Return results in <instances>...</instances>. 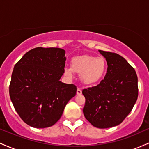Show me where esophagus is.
Masks as SVG:
<instances>
[{"label": "esophagus", "mask_w": 149, "mask_h": 149, "mask_svg": "<svg viewBox=\"0 0 149 149\" xmlns=\"http://www.w3.org/2000/svg\"><path fill=\"white\" fill-rule=\"evenodd\" d=\"M76 94L78 95H81L82 94V90H81V89L80 88H78V90H77V92H76Z\"/></svg>", "instance_id": "esophagus-1"}]
</instances>
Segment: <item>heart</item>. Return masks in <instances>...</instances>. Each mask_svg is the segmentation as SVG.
<instances>
[{
  "label": "heart",
  "instance_id": "obj_1",
  "mask_svg": "<svg viewBox=\"0 0 149 149\" xmlns=\"http://www.w3.org/2000/svg\"><path fill=\"white\" fill-rule=\"evenodd\" d=\"M107 64L103 57L82 55L71 59V69L66 68L65 74L71 77L73 73L80 74L81 81L85 85H95L103 78L107 71Z\"/></svg>",
  "mask_w": 149,
  "mask_h": 149
}]
</instances>
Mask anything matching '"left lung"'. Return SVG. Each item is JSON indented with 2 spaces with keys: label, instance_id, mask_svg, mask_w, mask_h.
I'll return each instance as SVG.
<instances>
[{
  "label": "left lung",
  "instance_id": "obj_1",
  "mask_svg": "<svg viewBox=\"0 0 149 149\" xmlns=\"http://www.w3.org/2000/svg\"><path fill=\"white\" fill-rule=\"evenodd\" d=\"M108 68L104 80L97 86L83 89V113L92 125L108 128L120 124L138 97V78L134 68L117 53L99 50Z\"/></svg>",
  "mask_w": 149,
  "mask_h": 149
}]
</instances>
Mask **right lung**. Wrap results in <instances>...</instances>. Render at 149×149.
Returning <instances> with one entry per match:
<instances>
[{
    "label": "right lung",
    "instance_id": "add662e5",
    "mask_svg": "<svg viewBox=\"0 0 149 149\" xmlns=\"http://www.w3.org/2000/svg\"><path fill=\"white\" fill-rule=\"evenodd\" d=\"M65 50L38 47L15 65L10 97L22 120L36 128L50 127L60 119L68 102L76 95L73 84L61 83Z\"/></svg>",
    "mask_w": 149,
    "mask_h": 149
}]
</instances>
